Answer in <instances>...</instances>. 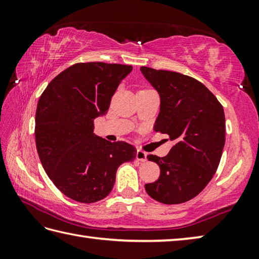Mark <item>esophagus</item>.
Returning <instances> with one entry per match:
<instances>
[{
  "mask_svg": "<svg viewBox=\"0 0 259 259\" xmlns=\"http://www.w3.org/2000/svg\"><path fill=\"white\" fill-rule=\"evenodd\" d=\"M137 160L139 161H146L147 160V153L144 150H137V155H136Z\"/></svg>",
  "mask_w": 259,
  "mask_h": 259,
  "instance_id": "obj_1",
  "label": "esophagus"
}]
</instances>
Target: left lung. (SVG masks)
Listing matches in <instances>:
<instances>
[{"label":"left lung","instance_id":"left-lung-1","mask_svg":"<svg viewBox=\"0 0 259 259\" xmlns=\"http://www.w3.org/2000/svg\"><path fill=\"white\" fill-rule=\"evenodd\" d=\"M160 96L157 133L175 142L166 157L149 155L160 176L145 185L153 199L177 205L200 194L213 177L225 146L224 108L201 82L178 72L140 68Z\"/></svg>","mask_w":259,"mask_h":259}]
</instances>
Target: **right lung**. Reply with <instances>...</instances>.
Masks as SVG:
<instances>
[{
  "label": "right lung",
  "mask_w": 259,
  "mask_h": 259,
  "mask_svg": "<svg viewBox=\"0 0 259 259\" xmlns=\"http://www.w3.org/2000/svg\"><path fill=\"white\" fill-rule=\"evenodd\" d=\"M131 70L125 64L75 63L48 84L37 102L38 158L57 188L75 201L106 198L120 164L136 159L134 146L93 134V120L108 112L115 90Z\"/></svg>",
  "instance_id": "right-lung-1"
}]
</instances>
